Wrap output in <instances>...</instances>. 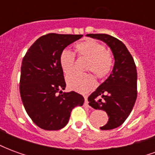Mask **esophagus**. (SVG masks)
<instances>
[{"instance_id":"obj_1","label":"esophagus","mask_w":155,"mask_h":155,"mask_svg":"<svg viewBox=\"0 0 155 155\" xmlns=\"http://www.w3.org/2000/svg\"><path fill=\"white\" fill-rule=\"evenodd\" d=\"M84 105H85V106H88V107H90V105H89V102H88L87 97H86V96H84Z\"/></svg>"}]
</instances>
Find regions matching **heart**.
<instances>
[{"label": "heart", "mask_w": 155, "mask_h": 155, "mask_svg": "<svg viewBox=\"0 0 155 155\" xmlns=\"http://www.w3.org/2000/svg\"><path fill=\"white\" fill-rule=\"evenodd\" d=\"M78 54L89 59L85 70L91 71L97 78H104L111 71L113 60L110 51L94 40H86L75 45ZM74 54L69 49H64L60 55V65L64 74L71 73L74 66ZM68 87L80 93H87L94 89L95 81L90 74H71L66 77Z\"/></svg>", "instance_id": "1"}]
</instances>
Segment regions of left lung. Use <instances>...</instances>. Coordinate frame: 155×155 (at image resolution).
<instances>
[{
  "instance_id": "1",
  "label": "left lung",
  "mask_w": 155,
  "mask_h": 155,
  "mask_svg": "<svg viewBox=\"0 0 155 155\" xmlns=\"http://www.w3.org/2000/svg\"><path fill=\"white\" fill-rule=\"evenodd\" d=\"M87 36L104 41L114 58L112 73L89 96V104L105 111L109 120L101 130H113L125 121L137 99V70L132 55L122 41L106 34H88Z\"/></svg>"
}]
</instances>
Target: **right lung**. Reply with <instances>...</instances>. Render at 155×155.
<instances>
[{
	"label": "right lung",
	"mask_w": 155,
	"mask_h": 155,
	"mask_svg": "<svg viewBox=\"0 0 155 155\" xmlns=\"http://www.w3.org/2000/svg\"><path fill=\"white\" fill-rule=\"evenodd\" d=\"M82 35L50 33L34 42L23 58L20 93L32 121L45 130H58L67 124L72 110L84 99L74 91L63 92L66 86L60 65V55Z\"/></svg>",
	"instance_id": "1"
}]
</instances>
